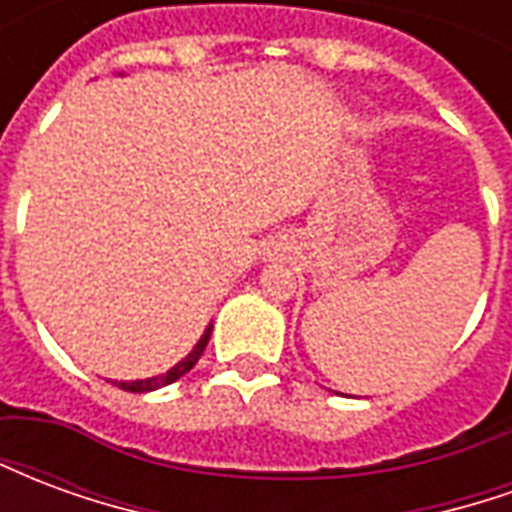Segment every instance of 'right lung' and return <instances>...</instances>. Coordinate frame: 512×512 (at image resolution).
I'll use <instances>...</instances> for the list:
<instances>
[{
    "label": "right lung",
    "instance_id": "add662e5",
    "mask_svg": "<svg viewBox=\"0 0 512 512\" xmlns=\"http://www.w3.org/2000/svg\"><path fill=\"white\" fill-rule=\"evenodd\" d=\"M211 329L213 326H208V329H205V334H202L200 340H197V345H194V348L189 351V356H186V359H180L178 365L172 367V370H167V373H161V376H153V378H145V381H112V384L120 386V389H126V392H153V389H161V386L178 381L180 376H186L191 367L197 365V359H200L202 351H205V345H208V340H211Z\"/></svg>",
    "mask_w": 512,
    "mask_h": 512
}]
</instances>
